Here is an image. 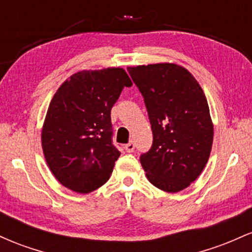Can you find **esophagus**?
<instances>
[{"label":"esophagus","instance_id":"34e87169","mask_svg":"<svg viewBox=\"0 0 252 252\" xmlns=\"http://www.w3.org/2000/svg\"><path fill=\"white\" fill-rule=\"evenodd\" d=\"M124 148H126V152L132 153L135 150V143L132 142V141H130L128 144H126V147H124Z\"/></svg>","mask_w":252,"mask_h":252}]
</instances>
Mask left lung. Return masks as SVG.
I'll return each instance as SVG.
<instances>
[{"mask_svg": "<svg viewBox=\"0 0 252 252\" xmlns=\"http://www.w3.org/2000/svg\"><path fill=\"white\" fill-rule=\"evenodd\" d=\"M148 110L153 146L140 158L150 184L176 193L196 180L209 161L213 123L201 86L173 63L128 67Z\"/></svg>", "mask_w": 252, "mask_h": 252, "instance_id": "1", "label": "left lung"}]
</instances>
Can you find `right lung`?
<instances>
[{"label": "right lung", "instance_id": "1", "mask_svg": "<svg viewBox=\"0 0 252 252\" xmlns=\"http://www.w3.org/2000/svg\"><path fill=\"white\" fill-rule=\"evenodd\" d=\"M132 83L121 67L72 74L52 98L41 130L46 162L66 189L85 194L109 180L121 153L112 144L111 108Z\"/></svg>", "mask_w": 252, "mask_h": 252}]
</instances>
